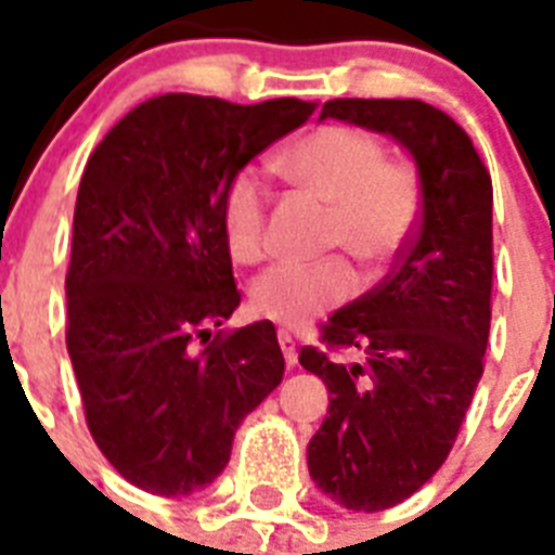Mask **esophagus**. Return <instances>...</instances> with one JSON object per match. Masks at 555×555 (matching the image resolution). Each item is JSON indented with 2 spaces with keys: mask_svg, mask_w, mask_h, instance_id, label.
<instances>
[{
  "mask_svg": "<svg viewBox=\"0 0 555 555\" xmlns=\"http://www.w3.org/2000/svg\"><path fill=\"white\" fill-rule=\"evenodd\" d=\"M279 346H282V354H285V363L287 369H294L296 365V339L287 334V331H279Z\"/></svg>",
  "mask_w": 555,
  "mask_h": 555,
  "instance_id": "obj_1",
  "label": "esophagus"
}]
</instances>
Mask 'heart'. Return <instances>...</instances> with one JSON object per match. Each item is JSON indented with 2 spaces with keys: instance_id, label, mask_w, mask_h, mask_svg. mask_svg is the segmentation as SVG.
<instances>
[{
  "instance_id": "1",
  "label": "heart",
  "mask_w": 555,
  "mask_h": 555,
  "mask_svg": "<svg viewBox=\"0 0 555 555\" xmlns=\"http://www.w3.org/2000/svg\"><path fill=\"white\" fill-rule=\"evenodd\" d=\"M279 172L328 204L325 247H339L369 276H383L412 244L423 212L414 167L388 160L383 143L354 126L328 124L302 134L276 158ZM221 233L235 261L253 264L268 250V190L253 167L227 178L221 190ZM357 291L346 256L285 261L250 287L253 311L279 325H305Z\"/></svg>"
}]
</instances>
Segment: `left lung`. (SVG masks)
I'll return each instance as SVG.
<instances>
[{
  "label": "left lung",
  "instance_id": "left-lung-1",
  "mask_svg": "<svg viewBox=\"0 0 555 555\" xmlns=\"http://www.w3.org/2000/svg\"><path fill=\"white\" fill-rule=\"evenodd\" d=\"M337 117L391 134L423 186L417 233L377 287L322 325V348L299 351L331 391L308 443L325 495L377 513L417 492L452 452L483 374L492 299V181L469 134L423 100H328ZM354 347L363 364L331 350Z\"/></svg>",
  "mask_w": 555,
  "mask_h": 555
}]
</instances>
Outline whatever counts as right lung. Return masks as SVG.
Returning a JSON list of instances; mask_svg holds the SVG:
<instances>
[{
    "label": "right lung",
    "instance_id": "obj_1",
    "mask_svg": "<svg viewBox=\"0 0 555 555\" xmlns=\"http://www.w3.org/2000/svg\"><path fill=\"white\" fill-rule=\"evenodd\" d=\"M311 115L296 98L160 94L117 120L86 164L65 346L91 438L152 495L216 481L238 423L282 383L273 322L212 334L242 302L221 190Z\"/></svg>",
    "mask_w": 555,
    "mask_h": 555
}]
</instances>
